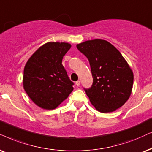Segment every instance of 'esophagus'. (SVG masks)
<instances>
[{"label": "esophagus", "mask_w": 152, "mask_h": 152, "mask_svg": "<svg viewBox=\"0 0 152 152\" xmlns=\"http://www.w3.org/2000/svg\"><path fill=\"white\" fill-rule=\"evenodd\" d=\"M80 84V80H78V81L76 82V85L77 86H79Z\"/></svg>", "instance_id": "obj_1"}]
</instances>
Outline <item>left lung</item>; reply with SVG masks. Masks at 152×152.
<instances>
[{
  "mask_svg": "<svg viewBox=\"0 0 152 152\" xmlns=\"http://www.w3.org/2000/svg\"><path fill=\"white\" fill-rule=\"evenodd\" d=\"M76 47L90 62L93 83L85 90L92 104L102 113L122 107L131 95L134 76L120 52L102 39L83 42Z\"/></svg>",
  "mask_w": 152,
  "mask_h": 152,
  "instance_id": "1",
  "label": "left lung"
}]
</instances>
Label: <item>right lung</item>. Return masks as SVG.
<instances>
[{"label":"right lung","mask_w":152,"mask_h":152,"mask_svg":"<svg viewBox=\"0 0 152 152\" xmlns=\"http://www.w3.org/2000/svg\"><path fill=\"white\" fill-rule=\"evenodd\" d=\"M71 47V44L64 42L46 43L25 65L23 87L30 99L42 109L57 108L74 90V83L62 64Z\"/></svg>","instance_id":"1"}]
</instances>
